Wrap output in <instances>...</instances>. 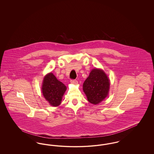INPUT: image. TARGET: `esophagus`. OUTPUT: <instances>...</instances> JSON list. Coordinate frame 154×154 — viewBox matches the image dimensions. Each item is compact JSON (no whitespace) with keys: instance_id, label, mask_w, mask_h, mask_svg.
Instances as JSON below:
<instances>
[{"instance_id":"esophagus-1","label":"esophagus","mask_w":154,"mask_h":154,"mask_svg":"<svg viewBox=\"0 0 154 154\" xmlns=\"http://www.w3.org/2000/svg\"><path fill=\"white\" fill-rule=\"evenodd\" d=\"M70 82L73 84H77L78 83V81L76 80H70Z\"/></svg>"}]
</instances>
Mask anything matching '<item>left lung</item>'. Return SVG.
<instances>
[{
    "label": "left lung",
    "instance_id": "left-lung-1",
    "mask_svg": "<svg viewBox=\"0 0 154 154\" xmlns=\"http://www.w3.org/2000/svg\"><path fill=\"white\" fill-rule=\"evenodd\" d=\"M110 81L104 72L93 69L83 84V91L88 100L92 104H99L108 95Z\"/></svg>",
    "mask_w": 154,
    "mask_h": 154
}]
</instances>
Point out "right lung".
Wrapping results in <instances>:
<instances>
[{
    "instance_id": "right-lung-1",
    "label": "right lung",
    "mask_w": 154,
    "mask_h": 154,
    "mask_svg": "<svg viewBox=\"0 0 154 154\" xmlns=\"http://www.w3.org/2000/svg\"><path fill=\"white\" fill-rule=\"evenodd\" d=\"M66 89V86L51 73L44 77L42 85L43 95L52 106H58L60 104Z\"/></svg>"
}]
</instances>
